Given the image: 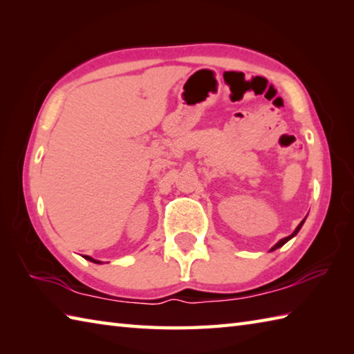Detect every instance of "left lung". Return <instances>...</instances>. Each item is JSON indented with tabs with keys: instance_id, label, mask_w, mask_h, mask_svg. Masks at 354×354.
I'll use <instances>...</instances> for the list:
<instances>
[{
	"instance_id": "8db88e82",
	"label": "left lung",
	"mask_w": 354,
	"mask_h": 354,
	"mask_svg": "<svg viewBox=\"0 0 354 354\" xmlns=\"http://www.w3.org/2000/svg\"><path fill=\"white\" fill-rule=\"evenodd\" d=\"M304 221H306V219H303L301 222H299V225H298V227L295 228V231H293V232H292V234H290V236H288V237H284V239H281V240H278V242H277V243H275V245H274L272 248H270V251H275V250H278V248H281V246H283V245H284L286 242H289V240H290V239H293V237H295V236L298 234V231H299V230H301V227H303V223H304Z\"/></svg>"
}]
</instances>
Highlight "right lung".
Returning a JSON list of instances; mask_svg holds the SVG:
<instances>
[{
    "label": "right lung",
    "mask_w": 354,
    "mask_h": 354,
    "mask_svg": "<svg viewBox=\"0 0 354 354\" xmlns=\"http://www.w3.org/2000/svg\"><path fill=\"white\" fill-rule=\"evenodd\" d=\"M84 257H85L86 260H89V261L97 263V265H102V261H100V260H95V259H93V257H89V255H84Z\"/></svg>",
    "instance_id": "1"
}]
</instances>
